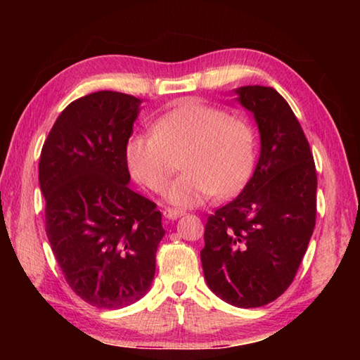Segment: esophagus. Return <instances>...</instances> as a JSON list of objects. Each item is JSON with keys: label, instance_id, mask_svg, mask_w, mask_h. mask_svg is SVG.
I'll return each instance as SVG.
<instances>
[{"label": "esophagus", "instance_id": "obj_1", "mask_svg": "<svg viewBox=\"0 0 360 360\" xmlns=\"http://www.w3.org/2000/svg\"><path fill=\"white\" fill-rule=\"evenodd\" d=\"M162 212L167 219H176V217H179L182 214V211L176 210V208H165Z\"/></svg>", "mask_w": 360, "mask_h": 360}]
</instances>
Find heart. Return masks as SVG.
<instances>
[{
  "mask_svg": "<svg viewBox=\"0 0 360 360\" xmlns=\"http://www.w3.org/2000/svg\"><path fill=\"white\" fill-rule=\"evenodd\" d=\"M255 154L257 138L246 119L200 100H186L163 112L150 135L135 133L125 144L131 176L152 192L165 191L179 160L182 174L168 198L182 208L238 191L252 173Z\"/></svg>",
  "mask_w": 360,
  "mask_h": 360,
  "instance_id": "1",
  "label": "heart"
}]
</instances>
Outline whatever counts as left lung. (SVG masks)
<instances>
[{
	"instance_id": "8db88e82",
	"label": "left lung",
	"mask_w": 360,
	"mask_h": 360,
	"mask_svg": "<svg viewBox=\"0 0 360 360\" xmlns=\"http://www.w3.org/2000/svg\"><path fill=\"white\" fill-rule=\"evenodd\" d=\"M260 131V157L243 192L205 225L200 252L210 289L238 308L284 294L297 275L316 225L318 176L309 143L271 87L236 89Z\"/></svg>"
}]
</instances>
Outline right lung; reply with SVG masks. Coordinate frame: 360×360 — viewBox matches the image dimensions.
<instances>
[{"label":"right lung","mask_w":360,"mask_h":360,"mask_svg":"<svg viewBox=\"0 0 360 360\" xmlns=\"http://www.w3.org/2000/svg\"><path fill=\"white\" fill-rule=\"evenodd\" d=\"M136 96L101 90L66 106L42 146L46 233L70 288L96 308L138 302L165 235L157 205L127 186Z\"/></svg>","instance_id":"obj_1"}]
</instances>
